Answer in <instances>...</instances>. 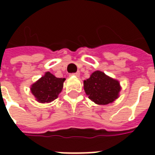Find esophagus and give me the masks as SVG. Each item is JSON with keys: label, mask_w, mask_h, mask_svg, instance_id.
<instances>
[{"label": "esophagus", "mask_w": 155, "mask_h": 155, "mask_svg": "<svg viewBox=\"0 0 155 155\" xmlns=\"http://www.w3.org/2000/svg\"><path fill=\"white\" fill-rule=\"evenodd\" d=\"M80 72H76V73H74V74H72V75H74V76H76V77H79L80 76Z\"/></svg>", "instance_id": "1"}]
</instances>
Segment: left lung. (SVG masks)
Listing matches in <instances>:
<instances>
[{
    "mask_svg": "<svg viewBox=\"0 0 155 155\" xmlns=\"http://www.w3.org/2000/svg\"><path fill=\"white\" fill-rule=\"evenodd\" d=\"M84 90L89 99L100 105L112 104L120 96V81L96 71L84 81Z\"/></svg>",
    "mask_w": 155,
    "mask_h": 155,
    "instance_id": "left-lung-1",
    "label": "left lung"
}]
</instances>
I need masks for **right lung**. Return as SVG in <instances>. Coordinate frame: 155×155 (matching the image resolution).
<instances>
[{"label":"right lung","mask_w":155,"mask_h":155,"mask_svg":"<svg viewBox=\"0 0 155 155\" xmlns=\"http://www.w3.org/2000/svg\"><path fill=\"white\" fill-rule=\"evenodd\" d=\"M64 78H57L51 72H45L38 81L31 85V91L39 103H50L57 99L62 91Z\"/></svg>","instance_id":"obj_1"}]
</instances>
